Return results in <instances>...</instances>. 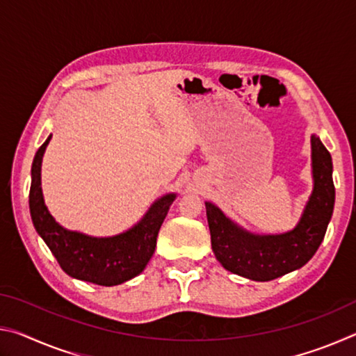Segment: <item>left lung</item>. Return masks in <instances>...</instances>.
I'll use <instances>...</instances> for the list:
<instances>
[{
  "instance_id": "left-lung-1",
  "label": "left lung",
  "mask_w": 356,
  "mask_h": 356,
  "mask_svg": "<svg viewBox=\"0 0 356 356\" xmlns=\"http://www.w3.org/2000/svg\"><path fill=\"white\" fill-rule=\"evenodd\" d=\"M312 191L293 229L256 234L206 201L212 250L227 272L252 281H272L298 270L316 254L334 209L333 161L321 138L311 135Z\"/></svg>"
}]
</instances>
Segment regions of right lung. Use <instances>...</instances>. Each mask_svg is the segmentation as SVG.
I'll return each mask as SVG.
<instances>
[{
  "instance_id": "right-lung-1",
  "label": "right lung",
  "mask_w": 356,
  "mask_h": 356,
  "mask_svg": "<svg viewBox=\"0 0 356 356\" xmlns=\"http://www.w3.org/2000/svg\"><path fill=\"white\" fill-rule=\"evenodd\" d=\"M50 140L51 135L35 152L31 166L29 213L35 232L72 278L108 287L135 278L154 254L156 236L177 193L160 196L136 225L116 236L94 237L70 231L53 218L42 193V159Z\"/></svg>"
}]
</instances>
